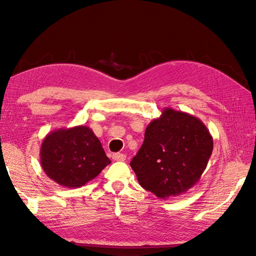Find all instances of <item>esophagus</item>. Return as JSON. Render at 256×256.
Segmentation results:
<instances>
[{
    "label": "esophagus",
    "instance_id": "34e87169",
    "mask_svg": "<svg viewBox=\"0 0 256 256\" xmlns=\"http://www.w3.org/2000/svg\"><path fill=\"white\" fill-rule=\"evenodd\" d=\"M112 159L116 160V162H124L125 159H126V156L124 154H112Z\"/></svg>",
    "mask_w": 256,
    "mask_h": 256
}]
</instances>
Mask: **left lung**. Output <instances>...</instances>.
Segmentation results:
<instances>
[{
  "label": "left lung",
  "mask_w": 256,
  "mask_h": 256,
  "mask_svg": "<svg viewBox=\"0 0 256 256\" xmlns=\"http://www.w3.org/2000/svg\"><path fill=\"white\" fill-rule=\"evenodd\" d=\"M212 150L214 140L200 120L166 108L148 125L130 164L142 188L164 198L186 192L200 180Z\"/></svg>",
  "instance_id": "left-lung-1"
}]
</instances>
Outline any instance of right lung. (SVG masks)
Returning <instances> with one entry per match:
<instances>
[{
  "label": "right lung",
  "mask_w": 256,
  "mask_h": 256,
  "mask_svg": "<svg viewBox=\"0 0 256 256\" xmlns=\"http://www.w3.org/2000/svg\"><path fill=\"white\" fill-rule=\"evenodd\" d=\"M46 175L66 188H80L98 176L110 158L100 141L86 126L60 128L47 136L40 149Z\"/></svg>",
  "instance_id": "add662e5"
}]
</instances>
